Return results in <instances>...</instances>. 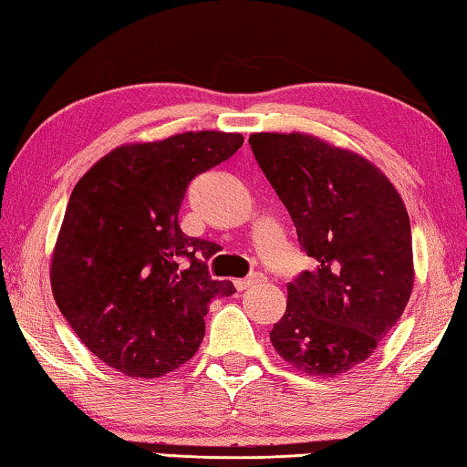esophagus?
Listing matches in <instances>:
<instances>
[{
    "label": "esophagus",
    "instance_id": "34e87169",
    "mask_svg": "<svg viewBox=\"0 0 467 467\" xmlns=\"http://www.w3.org/2000/svg\"><path fill=\"white\" fill-rule=\"evenodd\" d=\"M265 277H263V273H251L249 277H243V279H234V287L239 289V291H243V289H246V287H253V285H257V283H261Z\"/></svg>",
    "mask_w": 467,
    "mask_h": 467
}]
</instances>
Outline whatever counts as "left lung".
I'll return each instance as SVG.
<instances>
[{
    "instance_id": "8db88e82",
    "label": "left lung",
    "mask_w": 467,
    "mask_h": 467,
    "mask_svg": "<svg viewBox=\"0 0 467 467\" xmlns=\"http://www.w3.org/2000/svg\"><path fill=\"white\" fill-rule=\"evenodd\" d=\"M251 150L314 259L271 330L283 360L336 377L372 356L413 291L410 223L368 160L306 133H253Z\"/></svg>"
}]
</instances>
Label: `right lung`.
Returning a JSON list of instances; mask_svg holds the SVG:
<instances>
[{
  "label": "right lung",
  "instance_id": "add662e5",
  "mask_svg": "<svg viewBox=\"0 0 467 467\" xmlns=\"http://www.w3.org/2000/svg\"><path fill=\"white\" fill-rule=\"evenodd\" d=\"M241 133H180L107 153L78 180L52 254L57 306L117 372L158 379L188 362L214 297L234 294L206 261L216 244L182 233L190 182L226 161Z\"/></svg>",
  "mask_w": 467,
  "mask_h": 467
}]
</instances>
